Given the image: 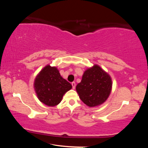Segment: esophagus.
<instances>
[{
    "instance_id": "1",
    "label": "esophagus",
    "mask_w": 148,
    "mask_h": 148,
    "mask_svg": "<svg viewBox=\"0 0 148 148\" xmlns=\"http://www.w3.org/2000/svg\"><path fill=\"white\" fill-rule=\"evenodd\" d=\"M72 89H74L75 87H76V83H75V82H72Z\"/></svg>"
}]
</instances>
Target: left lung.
<instances>
[{
  "mask_svg": "<svg viewBox=\"0 0 148 148\" xmlns=\"http://www.w3.org/2000/svg\"><path fill=\"white\" fill-rule=\"evenodd\" d=\"M112 89V77L97 64L84 72L76 89L82 101L89 107H96L106 102Z\"/></svg>",
  "mask_w": 148,
  "mask_h": 148,
  "instance_id": "obj_1",
  "label": "left lung"
}]
</instances>
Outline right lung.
Listing matches in <instances>:
<instances>
[{
  "label": "right lung",
  "mask_w": 148,
  "mask_h": 148,
  "mask_svg": "<svg viewBox=\"0 0 148 148\" xmlns=\"http://www.w3.org/2000/svg\"><path fill=\"white\" fill-rule=\"evenodd\" d=\"M72 87V85L61 76L57 67L49 64L41 70L34 82V89L38 100L49 106L59 104L63 95Z\"/></svg>",
  "instance_id": "right-lung-1"
}]
</instances>
